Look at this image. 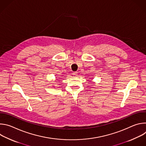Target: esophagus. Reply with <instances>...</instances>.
I'll list each match as a JSON object with an SVG mask.
<instances>
[{"label":"esophagus","instance_id":"esophagus-1","mask_svg":"<svg viewBox=\"0 0 146 146\" xmlns=\"http://www.w3.org/2000/svg\"><path fill=\"white\" fill-rule=\"evenodd\" d=\"M73 75L74 76H77V75H78L77 72H73Z\"/></svg>","mask_w":146,"mask_h":146}]
</instances>
